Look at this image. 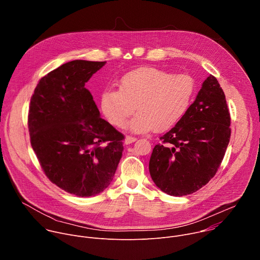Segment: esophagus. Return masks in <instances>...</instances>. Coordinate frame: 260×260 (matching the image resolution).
I'll return each mask as SVG.
<instances>
[{"mask_svg":"<svg viewBox=\"0 0 260 260\" xmlns=\"http://www.w3.org/2000/svg\"><path fill=\"white\" fill-rule=\"evenodd\" d=\"M135 141H137V138L132 137V136H126V137H125V140H124V143H125L126 145H128V144L134 143Z\"/></svg>","mask_w":260,"mask_h":260,"instance_id":"34e87169","label":"esophagus"}]
</instances>
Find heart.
Instances as JSON below:
<instances>
[{"label": "heart", "instance_id": "1", "mask_svg": "<svg viewBox=\"0 0 260 260\" xmlns=\"http://www.w3.org/2000/svg\"><path fill=\"white\" fill-rule=\"evenodd\" d=\"M194 93L193 79L185 74L171 75L156 68H139L122 76L119 89H106L101 109L107 120L122 127L126 119L139 113L127 127L138 134L166 131L186 113Z\"/></svg>", "mask_w": 260, "mask_h": 260}]
</instances>
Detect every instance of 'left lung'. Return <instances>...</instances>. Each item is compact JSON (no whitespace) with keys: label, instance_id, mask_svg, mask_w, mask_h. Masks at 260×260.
I'll return each instance as SVG.
<instances>
[{"label":"left lung","instance_id":"obj_1","mask_svg":"<svg viewBox=\"0 0 260 260\" xmlns=\"http://www.w3.org/2000/svg\"><path fill=\"white\" fill-rule=\"evenodd\" d=\"M225 94L210 75L176 125L160 137L149 161L156 186L174 197L201 189L215 176L231 139Z\"/></svg>","mask_w":260,"mask_h":260}]
</instances>
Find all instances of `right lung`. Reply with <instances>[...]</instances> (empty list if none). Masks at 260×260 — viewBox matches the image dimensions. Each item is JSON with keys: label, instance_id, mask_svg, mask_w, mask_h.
<instances>
[{"label": "right lung", "instance_id": "add662e5", "mask_svg": "<svg viewBox=\"0 0 260 260\" xmlns=\"http://www.w3.org/2000/svg\"><path fill=\"white\" fill-rule=\"evenodd\" d=\"M106 61L76 59L40 79L30 98V145L48 179L77 197L104 191L123 151V135L101 118L85 83Z\"/></svg>", "mask_w": 260, "mask_h": 260}]
</instances>
